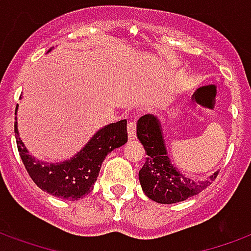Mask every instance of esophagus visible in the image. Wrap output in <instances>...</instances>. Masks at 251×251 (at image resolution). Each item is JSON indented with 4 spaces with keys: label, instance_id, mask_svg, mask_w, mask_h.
<instances>
[{
    "label": "esophagus",
    "instance_id": "34e87169",
    "mask_svg": "<svg viewBox=\"0 0 251 251\" xmlns=\"http://www.w3.org/2000/svg\"><path fill=\"white\" fill-rule=\"evenodd\" d=\"M135 131H137V120L131 118L127 122V133H129V138L134 139L135 138Z\"/></svg>",
    "mask_w": 251,
    "mask_h": 251
}]
</instances>
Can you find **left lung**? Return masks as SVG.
Wrapping results in <instances>:
<instances>
[{
    "instance_id": "left-lung-1",
    "label": "left lung",
    "mask_w": 251,
    "mask_h": 251,
    "mask_svg": "<svg viewBox=\"0 0 251 251\" xmlns=\"http://www.w3.org/2000/svg\"><path fill=\"white\" fill-rule=\"evenodd\" d=\"M137 135L145 147L147 158L139 171V181L147 198L160 204H174L195 196L210 185L219 175L215 172L208 180H192L171 164L164 147L163 135L154 116H142L137 125Z\"/></svg>"
}]
</instances>
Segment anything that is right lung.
<instances>
[{"label":"right lung","mask_w":251,"mask_h":251,"mask_svg":"<svg viewBox=\"0 0 251 251\" xmlns=\"http://www.w3.org/2000/svg\"><path fill=\"white\" fill-rule=\"evenodd\" d=\"M14 133L19 155L32 181L52 196L66 200H77L89 194L97 180L105 156L127 141L126 120H122L99 130L71 160L49 164L28 155L19 138L17 122Z\"/></svg>","instance_id":"1"}]
</instances>
